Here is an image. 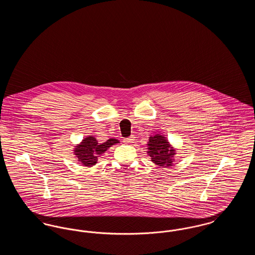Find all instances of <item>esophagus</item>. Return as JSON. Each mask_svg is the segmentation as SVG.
<instances>
[{
    "mask_svg": "<svg viewBox=\"0 0 255 255\" xmlns=\"http://www.w3.org/2000/svg\"><path fill=\"white\" fill-rule=\"evenodd\" d=\"M133 138H134V136L133 135H131V136H129V137H126V138H124V142L125 143H132L133 141Z\"/></svg>",
    "mask_w": 255,
    "mask_h": 255,
    "instance_id": "esophagus-1",
    "label": "esophagus"
}]
</instances>
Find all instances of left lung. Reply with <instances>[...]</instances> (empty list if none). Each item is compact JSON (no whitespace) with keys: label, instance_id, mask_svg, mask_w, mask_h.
Segmentation results:
<instances>
[{"label":"left lung","instance_id":"8db88e82","mask_svg":"<svg viewBox=\"0 0 255 255\" xmlns=\"http://www.w3.org/2000/svg\"><path fill=\"white\" fill-rule=\"evenodd\" d=\"M148 146V154L154 163L163 167L172 165L175 150L164 136L158 133L151 135Z\"/></svg>","mask_w":255,"mask_h":255}]
</instances>
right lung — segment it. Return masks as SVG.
Wrapping results in <instances>:
<instances>
[{
  "mask_svg": "<svg viewBox=\"0 0 255 255\" xmlns=\"http://www.w3.org/2000/svg\"><path fill=\"white\" fill-rule=\"evenodd\" d=\"M116 143H119V140L116 138H110L107 141L99 144L96 137L90 135L85 137L79 145L74 149V155L78 158L80 162L87 167L93 166L97 163V155H100L107 151V149Z\"/></svg>",
  "mask_w": 255,
  "mask_h": 255,
  "instance_id": "add662e5",
  "label": "right lung"
}]
</instances>
